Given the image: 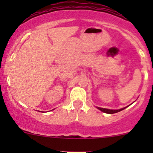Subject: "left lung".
<instances>
[{
    "label": "left lung",
    "instance_id": "left-lung-1",
    "mask_svg": "<svg viewBox=\"0 0 153 153\" xmlns=\"http://www.w3.org/2000/svg\"><path fill=\"white\" fill-rule=\"evenodd\" d=\"M125 108H123V109H116V110H114V109H104V108H101V107H98V109H100L102 112H105V113H108V114H113V113H116V112H120V111L123 110Z\"/></svg>",
    "mask_w": 153,
    "mask_h": 153
}]
</instances>
